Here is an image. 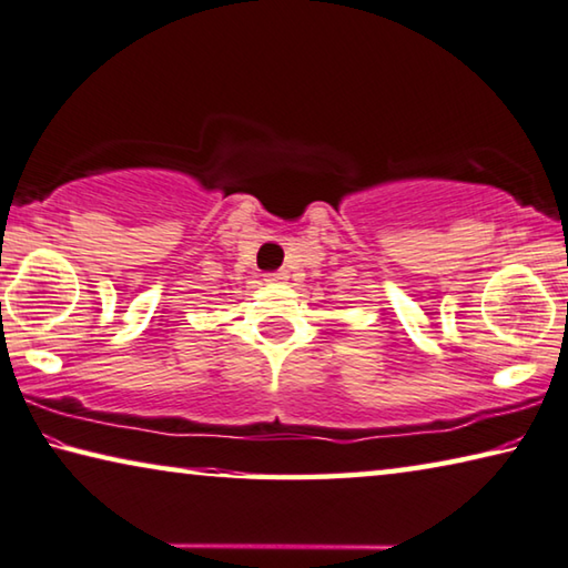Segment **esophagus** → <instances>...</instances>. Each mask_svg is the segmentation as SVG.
Returning <instances> with one entry per match:
<instances>
[{"mask_svg":"<svg viewBox=\"0 0 568 568\" xmlns=\"http://www.w3.org/2000/svg\"><path fill=\"white\" fill-rule=\"evenodd\" d=\"M286 278H290V274H286V272H274V274H266V282H268V284H284Z\"/></svg>","mask_w":568,"mask_h":568,"instance_id":"obj_1","label":"esophagus"}]
</instances>
